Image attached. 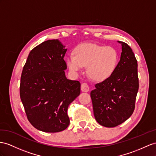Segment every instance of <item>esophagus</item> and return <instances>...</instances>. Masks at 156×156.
Wrapping results in <instances>:
<instances>
[{"mask_svg":"<svg viewBox=\"0 0 156 156\" xmlns=\"http://www.w3.org/2000/svg\"><path fill=\"white\" fill-rule=\"evenodd\" d=\"M81 90L83 92H87L90 90V87L86 83H83L81 86Z\"/></svg>","mask_w":156,"mask_h":156,"instance_id":"1","label":"esophagus"}]
</instances>
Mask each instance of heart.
Here are the masks:
<instances>
[{"label":"heart","mask_w":156,"mask_h":156,"mask_svg":"<svg viewBox=\"0 0 156 156\" xmlns=\"http://www.w3.org/2000/svg\"><path fill=\"white\" fill-rule=\"evenodd\" d=\"M66 65L73 74H78L83 66L87 74L97 82L109 78L116 70L119 63V53L114 47L87 43L78 47L74 55L66 58Z\"/></svg>","instance_id":"b5f03b06"}]
</instances>
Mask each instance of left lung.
<instances>
[{
  "label": "left lung",
  "mask_w": 156,
  "mask_h": 156,
  "mask_svg": "<svg viewBox=\"0 0 156 156\" xmlns=\"http://www.w3.org/2000/svg\"><path fill=\"white\" fill-rule=\"evenodd\" d=\"M122 45L121 59L109 78L95 85L91 91L94 114L101 126L115 127L133 113L138 90V63L130 46Z\"/></svg>",
  "instance_id": "obj_1"
}]
</instances>
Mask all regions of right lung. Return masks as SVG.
<instances>
[{
    "mask_svg": "<svg viewBox=\"0 0 156 156\" xmlns=\"http://www.w3.org/2000/svg\"><path fill=\"white\" fill-rule=\"evenodd\" d=\"M67 49L47 40L30 51L21 76L20 95L27 119L35 129L57 133L69 126V105L80 94V83L67 79Z\"/></svg>",
    "mask_w": 156,
    "mask_h": 156,
    "instance_id": "add662e5",
    "label": "right lung"
}]
</instances>
